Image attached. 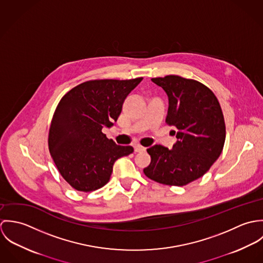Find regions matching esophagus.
I'll list each match as a JSON object with an SVG mask.
<instances>
[{"mask_svg": "<svg viewBox=\"0 0 263 263\" xmlns=\"http://www.w3.org/2000/svg\"><path fill=\"white\" fill-rule=\"evenodd\" d=\"M134 148H135V152L136 153H141V152H145L146 151V148H144V147H142L140 145H136Z\"/></svg>", "mask_w": 263, "mask_h": 263, "instance_id": "1", "label": "esophagus"}]
</instances>
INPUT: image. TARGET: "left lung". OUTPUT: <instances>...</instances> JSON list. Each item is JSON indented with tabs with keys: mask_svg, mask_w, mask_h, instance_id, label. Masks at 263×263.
<instances>
[{
	"mask_svg": "<svg viewBox=\"0 0 263 263\" xmlns=\"http://www.w3.org/2000/svg\"><path fill=\"white\" fill-rule=\"evenodd\" d=\"M169 100L166 122L173 125L176 143L169 150L155 145L147 152L144 173L166 185L183 186L203 176L220 157L226 139L224 115L215 94L203 84L179 76L153 78Z\"/></svg>",
	"mask_w": 263,
	"mask_h": 263,
	"instance_id": "1",
	"label": "left lung"
}]
</instances>
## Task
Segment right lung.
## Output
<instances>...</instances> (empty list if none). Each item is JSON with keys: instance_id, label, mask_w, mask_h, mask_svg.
Here are the masks:
<instances>
[{"instance_id": "1", "label": "right lung", "mask_w": 263, "mask_h": 263, "mask_svg": "<svg viewBox=\"0 0 263 263\" xmlns=\"http://www.w3.org/2000/svg\"><path fill=\"white\" fill-rule=\"evenodd\" d=\"M143 78L94 80L78 85L60 101L49 128L48 148L64 179L79 191L104 186L114 162L132 154L130 146L116 145L102 133L111 127L126 96Z\"/></svg>"}]
</instances>
